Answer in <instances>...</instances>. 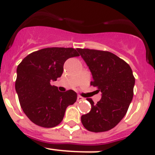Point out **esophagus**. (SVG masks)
<instances>
[{
  "label": "esophagus",
  "instance_id": "1",
  "mask_svg": "<svg viewBox=\"0 0 155 155\" xmlns=\"http://www.w3.org/2000/svg\"><path fill=\"white\" fill-rule=\"evenodd\" d=\"M84 98L82 97H81V96H78V101H82Z\"/></svg>",
  "mask_w": 155,
  "mask_h": 155
}]
</instances>
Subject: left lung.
Segmentation results:
<instances>
[{
	"instance_id": "1",
	"label": "left lung",
	"mask_w": 155,
	"mask_h": 155,
	"mask_svg": "<svg viewBox=\"0 0 155 155\" xmlns=\"http://www.w3.org/2000/svg\"><path fill=\"white\" fill-rule=\"evenodd\" d=\"M78 51L92 73L91 85L101 92L97 104L87 98L91 110L81 116V123L89 131H109L124 117L132 101V70L125 61L109 51L80 48Z\"/></svg>"
}]
</instances>
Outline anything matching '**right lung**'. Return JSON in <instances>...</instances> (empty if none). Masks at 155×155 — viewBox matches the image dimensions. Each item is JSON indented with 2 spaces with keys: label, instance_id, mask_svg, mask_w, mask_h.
Returning <instances> with one entry per match:
<instances>
[{
  "label": "right lung",
  "instance_id": "1",
  "mask_svg": "<svg viewBox=\"0 0 155 155\" xmlns=\"http://www.w3.org/2000/svg\"><path fill=\"white\" fill-rule=\"evenodd\" d=\"M76 56L79 54L74 48L48 47L31 53L17 66L15 88L19 101L35 124L47 128L57 126L66 108L76 102L74 90L62 93L51 85L62 76L66 60Z\"/></svg>",
  "mask_w": 155,
  "mask_h": 155
}]
</instances>
